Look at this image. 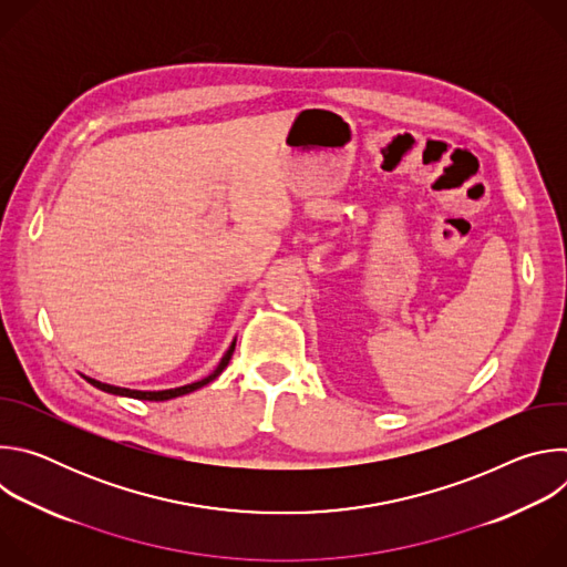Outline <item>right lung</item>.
I'll return each mask as SVG.
<instances>
[{"label": "right lung", "mask_w": 567, "mask_h": 567, "mask_svg": "<svg viewBox=\"0 0 567 567\" xmlns=\"http://www.w3.org/2000/svg\"><path fill=\"white\" fill-rule=\"evenodd\" d=\"M233 350H235V343L228 348V352L224 354V359L219 361V365H217V370L210 374V377H206V379H202V381H195V383H188V385H182V388H173V390H158V392H141V390H127V388H116V385H110V383H101V381H94V379H87L92 385H96V388H101V390H105V392H112V394H123V396H132V399H143V401H166V399H175V396H179V394H188V392H193V390H197V388H202V385H206V383H210L215 377H219V372L228 365V361H230V357H233Z\"/></svg>", "instance_id": "obj_1"}]
</instances>
